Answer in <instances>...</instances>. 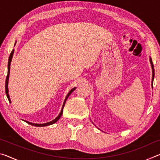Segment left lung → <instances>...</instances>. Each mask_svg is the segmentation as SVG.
I'll use <instances>...</instances> for the list:
<instances>
[{"instance_id":"left-lung-1","label":"left lung","mask_w":160,"mask_h":160,"mask_svg":"<svg viewBox=\"0 0 160 160\" xmlns=\"http://www.w3.org/2000/svg\"><path fill=\"white\" fill-rule=\"evenodd\" d=\"M150 63L152 65V83L153 82V80H154V77H155V70H154V65L152 63V61L151 58H150Z\"/></svg>"}]
</instances>
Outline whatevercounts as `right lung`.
<instances>
[{"label": "right lung", "instance_id": "right-lung-1", "mask_svg": "<svg viewBox=\"0 0 160 160\" xmlns=\"http://www.w3.org/2000/svg\"><path fill=\"white\" fill-rule=\"evenodd\" d=\"M13 53H14V49H12V51H11V53L10 54V56H9V59H8V75L6 76V80H5V93H6V95L8 99V101L10 103V97H9V94H8V79H9V74H10V62H11L12 60V56H13ZM75 90V88H74L73 89H72L69 92V93L68 94V95L66 96V98L65 99V101L63 102V107H62V109L61 111V113H59V115L56 117L55 119H53V121H50V122L47 123H43V124H37V123H32L30 122H28V121H25L26 123H28L29 124H30L32 126H37V127H43V126H49L51 125V124H53L54 123H56V121H58V119L61 117L62 116V113H63V107L65 106V104H66V99H68V97L70 94H71L72 92Z\"/></svg>", "mask_w": 160, "mask_h": 160}]
</instances>
